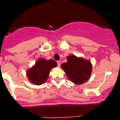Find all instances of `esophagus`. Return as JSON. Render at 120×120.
<instances>
[{
    "label": "esophagus",
    "instance_id": "obj_1",
    "mask_svg": "<svg viewBox=\"0 0 120 120\" xmlns=\"http://www.w3.org/2000/svg\"><path fill=\"white\" fill-rule=\"evenodd\" d=\"M61 62H60V61H58V62H57V64H58V66L59 67H60V65H61Z\"/></svg>",
    "mask_w": 120,
    "mask_h": 120
}]
</instances>
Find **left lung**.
Instances as JSON below:
<instances>
[{
    "label": "left lung",
    "mask_w": 120,
    "mask_h": 120,
    "mask_svg": "<svg viewBox=\"0 0 120 120\" xmlns=\"http://www.w3.org/2000/svg\"><path fill=\"white\" fill-rule=\"evenodd\" d=\"M67 59V62L62 64L61 67L70 81L79 85L90 79L93 70L90 60L74 55H70Z\"/></svg>",
    "instance_id": "8db88e82"
}]
</instances>
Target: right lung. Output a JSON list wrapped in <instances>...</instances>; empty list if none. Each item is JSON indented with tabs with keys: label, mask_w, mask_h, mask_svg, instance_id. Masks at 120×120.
Masks as SVG:
<instances>
[{
	"label": "right lung",
	"mask_w": 120,
	"mask_h": 120,
	"mask_svg": "<svg viewBox=\"0 0 120 120\" xmlns=\"http://www.w3.org/2000/svg\"><path fill=\"white\" fill-rule=\"evenodd\" d=\"M57 66V62L53 59L47 60L40 58L32 67L27 70L26 76L29 81L35 85H40L47 81L50 72Z\"/></svg>",
	"instance_id": "1"
}]
</instances>
